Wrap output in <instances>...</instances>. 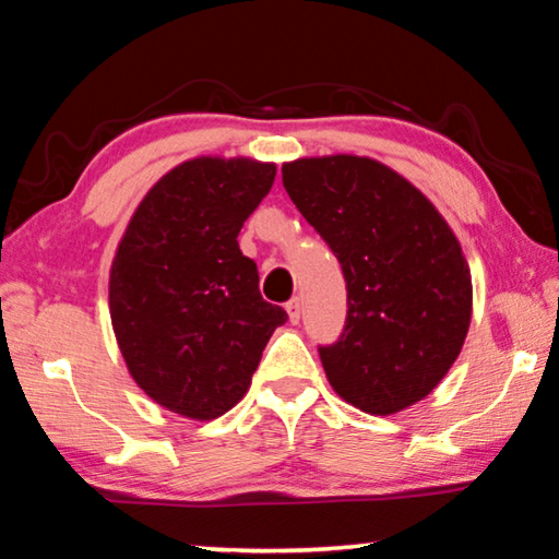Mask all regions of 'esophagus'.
Instances as JSON below:
<instances>
[{
    "label": "esophagus",
    "instance_id": "34e87169",
    "mask_svg": "<svg viewBox=\"0 0 559 559\" xmlns=\"http://www.w3.org/2000/svg\"><path fill=\"white\" fill-rule=\"evenodd\" d=\"M286 313H288L290 323L296 325L298 320H300V313H302V302H300V298H293V300L286 302Z\"/></svg>",
    "mask_w": 559,
    "mask_h": 559
}]
</instances>
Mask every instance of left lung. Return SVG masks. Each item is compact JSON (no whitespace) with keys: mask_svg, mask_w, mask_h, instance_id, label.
<instances>
[{"mask_svg":"<svg viewBox=\"0 0 559 559\" xmlns=\"http://www.w3.org/2000/svg\"><path fill=\"white\" fill-rule=\"evenodd\" d=\"M281 173L345 273V330L320 347L330 386L374 416L421 402L456 362L471 325V269L456 234L380 159L298 157Z\"/></svg>","mask_w":559,"mask_h":559,"instance_id":"obj_1","label":"left lung"}]
</instances>
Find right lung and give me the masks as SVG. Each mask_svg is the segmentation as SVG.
Masks as SVG:
<instances>
[{
	"label": "right lung",
	"instance_id": "1",
	"mask_svg": "<svg viewBox=\"0 0 559 559\" xmlns=\"http://www.w3.org/2000/svg\"><path fill=\"white\" fill-rule=\"evenodd\" d=\"M276 163L200 155L147 189L110 263L108 306L135 384L167 412L212 421L249 392L286 310L261 298L243 222Z\"/></svg>",
	"mask_w": 559,
	"mask_h": 559
}]
</instances>
